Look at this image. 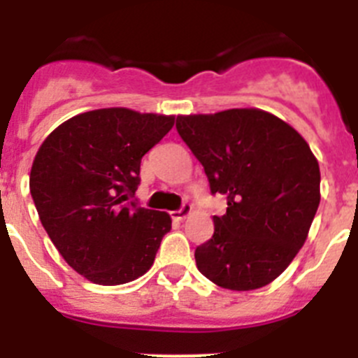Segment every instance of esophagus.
Wrapping results in <instances>:
<instances>
[{"label":"esophagus","mask_w":358,"mask_h":358,"mask_svg":"<svg viewBox=\"0 0 358 358\" xmlns=\"http://www.w3.org/2000/svg\"><path fill=\"white\" fill-rule=\"evenodd\" d=\"M189 213H192V206H189V204H185V206H182L181 210L173 211L172 218H173V220H177V222H179V220H185V218L188 217Z\"/></svg>","instance_id":"34e87169"}]
</instances>
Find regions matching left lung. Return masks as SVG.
I'll list each match as a JSON object with an SVG mask.
<instances>
[{"mask_svg":"<svg viewBox=\"0 0 358 358\" xmlns=\"http://www.w3.org/2000/svg\"><path fill=\"white\" fill-rule=\"evenodd\" d=\"M176 127L211 194L227 195L213 236L195 249L197 268L222 289L268 285L303 248L319 208L314 152L289 123L255 107L179 115Z\"/></svg>","mask_w":358,"mask_h":358,"instance_id":"left-lung-1","label":"left lung"}]
</instances>
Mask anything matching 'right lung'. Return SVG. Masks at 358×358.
<instances>
[{
    "label": "right lung",
    "instance_id": "1",
    "mask_svg": "<svg viewBox=\"0 0 358 358\" xmlns=\"http://www.w3.org/2000/svg\"><path fill=\"white\" fill-rule=\"evenodd\" d=\"M173 123V115L94 109L61 123L37 150L30 194L41 224L85 280L123 285L154 264L172 218L129 201L140 185L141 157Z\"/></svg>",
    "mask_w": 358,
    "mask_h": 358
}]
</instances>
